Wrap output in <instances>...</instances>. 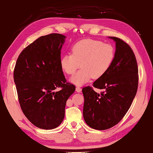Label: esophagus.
Listing matches in <instances>:
<instances>
[{"instance_id":"esophagus-1","label":"esophagus","mask_w":153,"mask_h":153,"mask_svg":"<svg viewBox=\"0 0 153 153\" xmlns=\"http://www.w3.org/2000/svg\"><path fill=\"white\" fill-rule=\"evenodd\" d=\"M81 90H82V89H81L80 87H78V86L76 87V91H77V92H80Z\"/></svg>"}]
</instances>
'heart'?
Here are the masks:
<instances>
[{
  "mask_svg": "<svg viewBox=\"0 0 153 153\" xmlns=\"http://www.w3.org/2000/svg\"><path fill=\"white\" fill-rule=\"evenodd\" d=\"M114 49L100 40L84 39L71 48V54H65L60 59V65L67 74H73L82 67L70 81L82 86L93 78L100 79L107 72L114 58Z\"/></svg>",
  "mask_w": 153,
  "mask_h": 153,
  "instance_id": "heart-1",
  "label": "heart"
}]
</instances>
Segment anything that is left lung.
Segmentation results:
<instances>
[{"instance_id":"8db88e82","label":"left lung","mask_w":153,"mask_h":153,"mask_svg":"<svg viewBox=\"0 0 153 153\" xmlns=\"http://www.w3.org/2000/svg\"><path fill=\"white\" fill-rule=\"evenodd\" d=\"M116 42L113 63L107 72L93 83L103 90L100 94L90 86L82 88L83 117L91 128L104 130L123 119L130 108L138 87V68L133 50L124 40L109 36Z\"/></svg>"}]
</instances>
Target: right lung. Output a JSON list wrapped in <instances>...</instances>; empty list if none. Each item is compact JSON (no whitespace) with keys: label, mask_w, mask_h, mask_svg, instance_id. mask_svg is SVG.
Wrapping results in <instances>:
<instances>
[{"label":"right lung","mask_w":153,"mask_h":153,"mask_svg":"<svg viewBox=\"0 0 153 153\" xmlns=\"http://www.w3.org/2000/svg\"><path fill=\"white\" fill-rule=\"evenodd\" d=\"M65 38L58 33L39 37L19 54L13 71L23 114L33 125L45 130L62 123L67 101L75 91L74 85L67 82L60 65ZM57 88L59 91L55 90Z\"/></svg>","instance_id":"obj_1"}]
</instances>
